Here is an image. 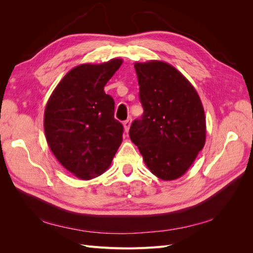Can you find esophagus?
<instances>
[{"mask_svg": "<svg viewBox=\"0 0 253 253\" xmlns=\"http://www.w3.org/2000/svg\"><path fill=\"white\" fill-rule=\"evenodd\" d=\"M131 122H132V118L131 117L127 118L126 121H124V126H125V129H126V133L128 132L129 126H131Z\"/></svg>", "mask_w": 253, "mask_h": 253, "instance_id": "obj_1", "label": "esophagus"}]
</instances>
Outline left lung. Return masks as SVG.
I'll return each instance as SVG.
<instances>
[{"label":"left lung","instance_id":"8db88e82","mask_svg":"<svg viewBox=\"0 0 253 253\" xmlns=\"http://www.w3.org/2000/svg\"><path fill=\"white\" fill-rule=\"evenodd\" d=\"M143 108L129 128L145 165L158 178L185 174L206 141V117L195 88L181 73L162 61L135 63Z\"/></svg>","mask_w":253,"mask_h":253}]
</instances>
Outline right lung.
Here are the masks:
<instances>
[{
  "mask_svg": "<svg viewBox=\"0 0 253 253\" xmlns=\"http://www.w3.org/2000/svg\"><path fill=\"white\" fill-rule=\"evenodd\" d=\"M122 64H81L68 72L52 91L44 113L51 152L66 170L91 179L110 167L122 141L124 126L114 118V99L104 86Z\"/></svg>",
  "mask_w": 253,
  "mask_h": 253,
  "instance_id": "add662e5",
  "label": "right lung"
}]
</instances>
